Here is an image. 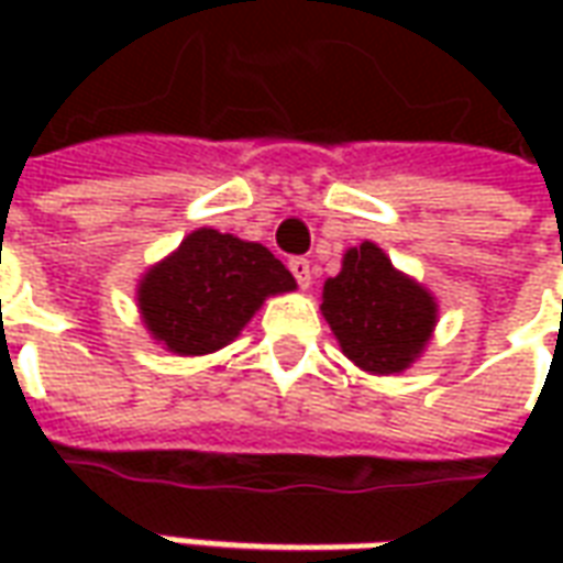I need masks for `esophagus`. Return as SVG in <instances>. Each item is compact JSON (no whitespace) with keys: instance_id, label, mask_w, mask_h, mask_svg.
Returning <instances> with one entry per match:
<instances>
[{"instance_id":"esophagus-1","label":"esophagus","mask_w":563,"mask_h":563,"mask_svg":"<svg viewBox=\"0 0 563 563\" xmlns=\"http://www.w3.org/2000/svg\"><path fill=\"white\" fill-rule=\"evenodd\" d=\"M289 271H292V277L298 280V286H301V289H307V286H310V280H313V265H310V258H305V256L289 258Z\"/></svg>"}]
</instances>
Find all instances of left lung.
Listing matches in <instances>:
<instances>
[{"label": "left lung", "mask_w": 563, "mask_h": 563, "mask_svg": "<svg viewBox=\"0 0 563 563\" xmlns=\"http://www.w3.org/2000/svg\"><path fill=\"white\" fill-rule=\"evenodd\" d=\"M322 317L341 350L371 374H398L422 353L434 329V298L391 268L374 244L353 246L322 289Z\"/></svg>", "instance_id": "1"}]
</instances>
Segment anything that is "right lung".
<instances>
[{
  "instance_id": "add662e5",
  "label": "right lung",
  "mask_w": 563,
  "mask_h": 563,
  "mask_svg": "<svg viewBox=\"0 0 563 563\" xmlns=\"http://www.w3.org/2000/svg\"><path fill=\"white\" fill-rule=\"evenodd\" d=\"M295 277L262 244L198 229L141 280L139 307L150 334L177 355H205L238 338L268 295Z\"/></svg>"
}]
</instances>
